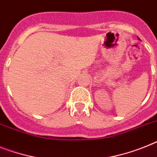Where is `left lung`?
<instances>
[{"mask_svg":"<svg viewBox=\"0 0 157 157\" xmlns=\"http://www.w3.org/2000/svg\"><path fill=\"white\" fill-rule=\"evenodd\" d=\"M139 40H140V38H139Z\"/></svg>","mask_w":157,"mask_h":157,"instance_id":"8db88e82","label":"left lung"}]
</instances>
